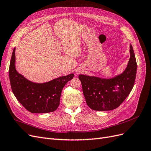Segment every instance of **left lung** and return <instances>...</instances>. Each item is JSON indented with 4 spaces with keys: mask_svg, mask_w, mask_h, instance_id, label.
<instances>
[{
    "mask_svg": "<svg viewBox=\"0 0 151 151\" xmlns=\"http://www.w3.org/2000/svg\"><path fill=\"white\" fill-rule=\"evenodd\" d=\"M130 57L125 70L110 79L79 75L83 94L88 106L96 111H109L118 108L133 88L137 62L130 45Z\"/></svg>",
    "mask_w": 151,
    "mask_h": 151,
    "instance_id": "obj_1",
    "label": "left lung"
}]
</instances>
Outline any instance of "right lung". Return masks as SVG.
<instances>
[{
  "label": "right lung",
  "mask_w": 151,
  "mask_h": 151,
  "mask_svg": "<svg viewBox=\"0 0 151 151\" xmlns=\"http://www.w3.org/2000/svg\"><path fill=\"white\" fill-rule=\"evenodd\" d=\"M15 49L13 50L9 69L11 89L15 97L31 113H45L55 111L60 104L63 88L74 74L58 77L43 84L31 83L16 70Z\"/></svg>",
  "instance_id": "obj_1"
}]
</instances>
